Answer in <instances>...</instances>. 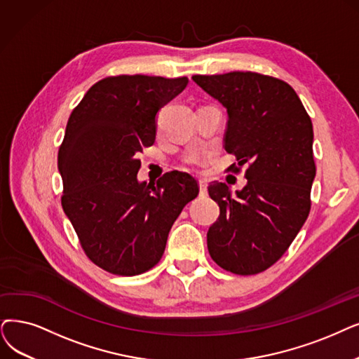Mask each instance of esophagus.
I'll use <instances>...</instances> for the list:
<instances>
[{
	"instance_id": "obj_1",
	"label": "esophagus",
	"mask_w": 359,
	"mask_h": 359,
	"mask_svg": "<svg viewBox=\"0 0 359 359\" xmlns=\"http://www.w3.org/2000/svg\"><path fill=\"white\" fill-rule=\"evenodd\" d=\"M198 187H200V196H208V185L203 180H198Z\"/></svg>"
}]
</instances>
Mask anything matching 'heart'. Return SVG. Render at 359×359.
Returning <instances> with one entry per match:
<instances>
[{
    "instance_id": "b5f03b06",
    "label": "heart",
    "mask_w": 359,
    "mask_h": 359,
    "mask_svg": "<svg viewBox=\"0 0 359 359\" xmlns=\"http://www.w3.org/2000/svg\"><path fill=\"white\" fill-rule=\"evenodd\" d=\"M185 163H187V165H191V166H197V165H200V161H198V157H197V156L190 154V156L185 157Z\"/></svg>"
}]
</instances>
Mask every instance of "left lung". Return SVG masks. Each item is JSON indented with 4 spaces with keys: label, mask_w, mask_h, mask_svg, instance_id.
<instances>
[{
    "label": "left lung",
    "mask_w": 359,
    "mask_h": 359,
    "mask_svg": "<svg viewBox=\"0 0 359 359\" xmlns=\"http://www.w3.org/2000/svg\"><path fill=\"white\" fill-rule=\"evenodd\" d=\"M193 81L226 109L224 147L238 161L229 170L248 166V184L236 194L225 182L208 187L219 205L209 255L234 274H257L280 259L309 215L312 122L294 90L277 78L229 72Z\"/></svg>",
    "instance_id": "8db88e82"
}]
</instances>
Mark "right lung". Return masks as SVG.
Returning <instances> with one entry per match:
<instances>
[{"label": "right lung", "instance_id": "right-lung-1", "mask_svg": "<svg viewBox=\"0 0 359 359\" xmlns=\"http://www.w3.org/2000/svg\"><path fill=\"white\" fill-rule=\"evenodd\" d=\"M189 79L109 76L72 111L59 150L62 206L81 246L100 268L138 276L165 252L170 226L198 194L187 172L140 182L137 154L153 146L156 116Z\"/></svg>", "mask_w": 359, "mask_h": 359}]
</instances>
